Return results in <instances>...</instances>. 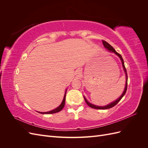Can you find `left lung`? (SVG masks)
<instances>
[{"mask_svg":"<svg viewBox=\"0 0 148 148\" xmlns=\"http://www.w3.org/2000/svg\"><path fill=\"white\" fill-rule=\"evenodd\" d=\"M102 44L103 45H104V47L107 49V51H109V52H113L114 53L115 55H117L119 58L121 60V62H122V66H123V70H124V71H125V76H126V83H125V89H124V91L122 93V95H121L118 99L117 100H115V101L112 102L110 103L109 104L107 105L106 106H96V105H94L92 104H91L90 102H89L87 99L85 98V97H84V101L85 102H86V104H88V106H89L90 107H91V108H93V109H110V108H112V107H113L114 106H115L116 104H117V103L121 100V99L124 96V95H125V93H126V91H127V81H128V76H127V70H126V69H125V65H124V62H123V58L122 57V56H121L120 53H119L117 51H116L114 48L110 46V44L107 42L106 41H102Z\"/></svg>","mask_w":148,"mask_h":148,"instance_id":"8db88e82","label":"left lung"}]
</instances>
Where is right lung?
<instances>
[{"label": "right lung", "instance_id": "1", "mask_svg": "<svg viewBox=\"0 0 148 148\" xmlns=\"http://www.w3.org/2000/svg\"><path fill=\"white\" fill-rule=\"evenodd\" d=\"M66 89L65 91V95H64V99H63V101H62V103L60 104V105L57 107L56 109H53L52 110H51V111H49V112H38L40 113V114H55V113H57V112H60V110H62V109H63L64 107L65 106V96H66Z\"/></svg>", "mask_w": 148, "mask_h": 148}]
</instances>
